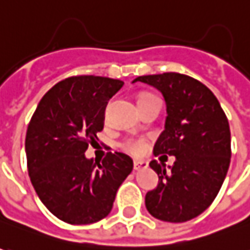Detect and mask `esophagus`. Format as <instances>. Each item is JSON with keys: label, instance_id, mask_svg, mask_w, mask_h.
I'll list each match as a JSON object with an SVG mask.
<instances>
[{"label": "esophagus", "instance_id": "1", "mask_svg": "<svg viewBox=\"0 0 250 250\" xmlns=\"http://www.w3.org/2000/svg\"><path fill=\"white\" fill-rule=\"evenodd\" d=\"M148 167V162L145 160H134V170H141Z\"/></svg>", "mask_w": 250, "mask_h": 250}]
</instances>
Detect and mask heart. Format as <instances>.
<instances>
[{
    "instance_id": "heart-1",
    "label": "heart",
    "mask_w": 250,
    "mask_h": 250,
    "mask_svg": "<svg viewBox=\"0 0 250 250\" xmlns=\"http://www.w3.org/2000/svg\"><path fill=\"white\" fill-rule=\"evenodd\" d=\"M155 95L153 94H149V92H142L138 95V104L140 102H144L146 99L153 98ZM122 148L125 149V152L131 153V155H141L142 152L146 149V142L144 138H127L125 141L122 142Z\"/></svg>"
}]
</instances>
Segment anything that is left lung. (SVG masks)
Masks as SVG:
<instances>
[{"label":"left lung","mask_w":250,"mask_h":250,"mask_svg":"<svg viewBox=\"0 0 250 250\" xmlns=\"http://www.w3.org/2000/svg\"><path fill=\"white\" fill-rule=\"evenodd\" d=\"M135 82L153 85L163 94L167 116L153 153L176 156L168 170L158 160L149 163L159 183L146 192L145 206L162 221L184 223L210 206L227 176L231 159L227 116L214 94L187 74H149Z\"/></svg>","instance_id":"left-lung-1"}]
</instances>
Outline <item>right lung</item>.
Wrapping results in <instances>:
<instances>
[{
  "label": "right lung",
  "mask_w": 250,
  "mask_h": 250,
  "mask_svg": "<svg viewBox=\"0 0 250 250\" xmlns=\"http://www.w3.org/2000/svg\"><path fill=\"white\" fill-rule=\"evenodd\" d=\"M122 80L73 76L41 98L26 133L30 181L48 210L69 224H91L108 216L133 159L108 152L101 163L84 152L97 144L108 101Z\"/></svg>",
  "instance_id": "obj_1"
}]
</instances>
